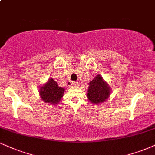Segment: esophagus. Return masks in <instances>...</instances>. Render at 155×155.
Returning <instances> with one entry per match:
<instances>
[{
  "label": "esophagus",
  "mask_w": 155,
  "mask_h": 155,
  "mask_svg": "<svg viewBox=\"0 0 155 155\" xmlns=\"http://www.w3.org/2000/svg\"><path fill=\"white\" fill-rule=\"evenodd\" d=\"M70 85H71V86H76V85H78V83L74 81H71L70 83Z\"/></svg>",
  "instance_id": "obj_1"
}]
</instances>
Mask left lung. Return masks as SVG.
I'll return each mask as SVG.
<instances>
[{
	"instance_id": "left-lung-1",
	"label": "left lung",
	"mask_w": 155,
	"mask_h": 155,
	"mask_svg": "<svg viewBox=\"0 0 155 155\" xmlns=\"http://www.w3.org/2000/svg\"><path fill=\"white\" fill-rule=\"evenodd\" d=\"M88 84L87 97L91 103L100 104L108 98L110 87L101 75H97Z\"/></svg>"
}]
</instances>
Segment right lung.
<instances>
[{"instance_id": "add662e5", "label": "right lung", "mask_w": 155, "mask_h": 155, "mask_svg": "<svg viewBox=\"0 0 155 155\" xmlns=\"http://www.w3.org/2000/svg\"><path fill=\"white\" fill-rule=\"evenodd\" d=\"M64 88L58 86L57 82L50 78L48 81L39 89V95L44 102L48 104H58L64 95Z\"/></svg>"}]
</instances>
